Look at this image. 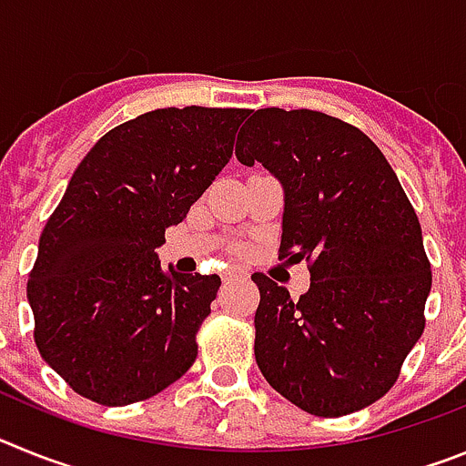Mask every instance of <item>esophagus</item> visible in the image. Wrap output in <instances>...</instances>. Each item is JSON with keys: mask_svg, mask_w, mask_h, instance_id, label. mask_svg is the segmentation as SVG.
Wrapping results in <instances>:
<instances>
[{"mask_svg": "<svg viewBox=\"0 0 466 466\" xmlns=\"http://www.w3.org/2000/svg\"><path fill=\"white\" fill-rule=\"evenodd\" d=\"M240 278H245V275H242L240 270H228V273H224V284L236 282V279H240Z\"/></svg>", "mask_w": 466, "mask_h": 466, "instance_id": "esophagus-1", "label": "esophagus"}]
</instances>
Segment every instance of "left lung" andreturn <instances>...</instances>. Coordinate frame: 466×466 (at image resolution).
I'll return each mask as SVG.
<instances>
[{
  "label": "left lung",
  "instance_id": "left-lung-1",
  "mask_svg": "<svg viewBox=\"0 0 466 466\" xmlns=\"http://www.w3.org/2000/svg\"><path fill=\"white\" fill-rule=\"evenodd\" d=\"M242 166L261 163L284 188L279 258L310 263L291 299L263 273L254 355L299 409L340 418L397 382L425 331L430 258L418 214L392 166L360 127L312 109L249 111Z\"/></svg>",
  "mask_w": 466,
  "mask_h": 466
}]
</instances>
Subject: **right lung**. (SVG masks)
I'll use <instances>...</instances> for the list:
<instances>
[{
	"mask_svg": "<svg viewBox=\"0 0 466 466\" xmlns=\"http://www.w3.org/2000/svg\"><path fill=\"white\" fill-rule=\"evenodd\" d=\"M249 109L167 106L97 139L39 238L27 279L39 355L102 406L144 401L182 378L219 275L163 268L166 228L233 156Z\"/></svg>",
	"mask_w": 466,
	"mask_h": 466,
	"instance_id": "add662e5",
	"label": "right lung"
}]
</instances>
